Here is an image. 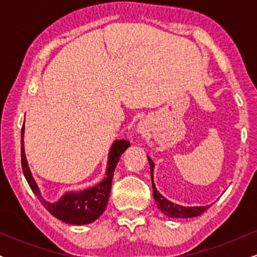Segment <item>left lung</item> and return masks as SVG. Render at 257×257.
Returning a JSON list of instances; mask_svg holds the SVG:
<instances>
[{"mask_svg":"<svg viewBox=\"0 0 257 257\" xmlns=\"http://www.w3.org/2000/svg\"><path fill=\"white\" fill-rule=\"evenodd\" d=\"M149 159L150 168H151V180H152V190H153V198L156 200V204H157L158 209L163 214H166L169 217H194L202 215L206 209L210 205L205 206H182L175 203L170 202L167 198H164L161 193L158 192L157 188H156L155 184H153V169H155V163L152 162V159L147 156Z\"/></svg>","mask_w":257,"mask_h":257,"instance_id":"left-lung-1","label":"left lung"}]
</instances>
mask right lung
Segmentation results:
<instances>
[{
  "label": "right lung",
  "mask_w": 257,
  "mask_h": 257,
  "mask_svg": "<svg viewBox=\"0 0 257 257\" xmlns=\"http://www.w3.org/2000/svg\"><path fill=\"white\" fill-rule=\"evenodd\" d=\"M24 125L22 128V167L23 173L28 181L32 192L37 196L44 208L51 213L53 216L61 220L63 222L70 225H87L99 219L100 215L105 211L107 205L108 197L111 192L112 179L116 169L117 163L119 162L122 153L131 146V143L126 140H116L112 144L110 152H108L107 168H106V176L98 185L79 192H66L57 202H48L42 197L40 188L32 178V174L29 168L28 161L24 151Z\"/></svg>",
  "instance_id": "1"
}]
</instances>
